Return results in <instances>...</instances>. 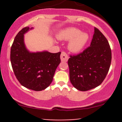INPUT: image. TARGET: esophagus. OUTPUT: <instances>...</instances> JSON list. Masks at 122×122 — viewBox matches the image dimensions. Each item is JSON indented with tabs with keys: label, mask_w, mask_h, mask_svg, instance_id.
<instances>
[{
	"label": "esophagus",
	"mask_w": 122,
	"mask_h": 122,
	"mask_svg": "<svg viewBox=\"0 0 122 122\" xmlns=\"http://www.w3.org/2000/svg\"><path fill=\"white\" fill-rule=\"evenodd\" d=\"M60 58H61V61H64V62H66V61H68V56L65 52L62 51L61 54V57H60Z\"/></svg>",
	"instance_id": "obj_1"
}]
</instances>
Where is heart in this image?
Segmentation results:
<instances>
[{"label": "heart", "mask_w": 122, "mask_h": 122, "mask_svg": "<svg viewBox=\"0 0 122 122\" xmlns=\"http://www.w3.org/2000/svg\"><path fill=\"white\" fill-rule=\"evenodd\" d=\"M60 40L71 41L69 43V50L74 53L81 51L89 40V35L86 33L75 27H69L60 31L57 36Z\"/></svg>", "instance_id": "heart-1"}]
</instances>
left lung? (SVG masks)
<instances>
[{
    "label": "left lung",
    "instance_id": "obj_1",
    "mask_svg": "<svg viewBox=\"0 0 122 122\" xmlns=\"http://www.w3.org/2000/svg\"><path fill=\"white\" fill-rule=\"evenodd\" d=\"M111 56L107 40L95 27L90 46L68 60L70 81L74 87L86 91L101 84L110 69Z\"/></svg>",
    "mask_w": 122,
    "mask_h": 122
}]
</instances>
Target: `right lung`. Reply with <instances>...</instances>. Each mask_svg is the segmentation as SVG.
<instances>
[{
  "instance_id": "1",
  "label": "right lung",
  "mask_w": 122,
  "mask_h": 122,
  "mask_svg": "<svg viewBox=\"0 0 122 122\" xmlns=\"http://www.w3.org/2000/svg\"><path fill=\"white\" fill-rule=\"evenodd\" d=\"M33 27L22 29L15 37L11 48L10 60L14 72L25 87L36 91L46 89L52 82L61 62V52H30L25 46L24 34Z\"/></svg>"
}]
</instances>
